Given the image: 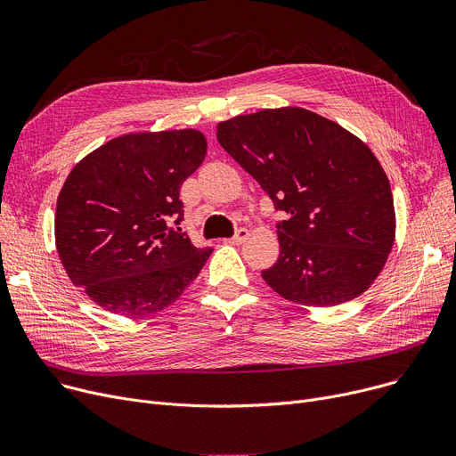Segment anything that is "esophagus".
<instances>
[{
	"mask_svg": "<svg viewBox=\"0 0 456 456\" xmlns=\"http://www.w3.org/2000/svg\"><path fill=\"white\" fill-rule=\"evenodd\" d=\"M248 236H249V231H248V229H238L234 236L227 238V242H229V244H236V246H238V244H244V242L248 240Z\"/></svg>",
	"mask_w": 456,
	"mask_h": 456,
	"instance_id": "obj_1",
	"label": "esophagus"
}]
</instances>
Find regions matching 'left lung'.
Masks as SVG:
<instances>
[{
	"label": "left lung",
	"mask_w": 456,
	"mask_h": 456,
	"mask_svg": "<svg viewBox=\"0 0 456 456\" xmlns=\"http://www.w3.org/2000/svg\"><path fill=\"white\" fill-rule=\"evenodd\" d=\"M218 142L290 214L262 272L284 299L334 306L364 294L395 240L387 172L366 143L313 110L265 109L218 124Z\"/></svg>",
	"instance_id": "1"
}]
</instances>
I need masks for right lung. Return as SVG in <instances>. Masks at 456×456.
Returning <instances> with one entry per match:
<instances>
[{
  "mask_svg": "<svg viewBox=\"0 0 456 456\" xmlns=\"http://www.w3.org/2000/svg\"><path fill=\"white\" fill-rule=\"evenodd\" d=\"M207 155L196 129L129 133L79 160L64 181L55 244L76 286L109 313L148 316L170 306L205 266L170 227L183 222L181 184Z\"/></svg>",
  "mask_w": 456,
  "mask_h": 456,
  "instance_id": "right-lung-1",
  "label": "right lung"
}]
</instances>
